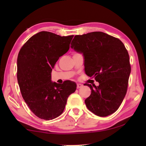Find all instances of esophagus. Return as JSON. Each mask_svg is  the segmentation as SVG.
Returning a JSON list of instances; mask_svg holds the SVG:
<instances>
[{
	"label": "esophagus",
	"mask_w": 146,
	"mask_h": 146,
	"mask_svg": "<svg viewBox=\"0 0 146 146\" xmlns=\"http://www.w3.org/2000/svg\"><path fill=\"white\" fill-rule=\"evenodd\" d=\"M82 84H77V85H76V88H77L78 89L82 88Z\"/></svg>",
	"instance_id": "obj_1"
}]
</instances>
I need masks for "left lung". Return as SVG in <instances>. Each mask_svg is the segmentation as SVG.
Returning a JSON list of instances; mask_svg holds the SVG:
<instances>
[{
	"label": "left lung",
	"mask_w": 146,
	"mask_h": 146,
	"mask_svg": "<svg viewBox=\"0 0 146 146\" xmlns=\"http://www.w3.org/2000/svg\"><path fill=\"white\" fill-rule=\"evenodd\" d=\"M71 48L82 53L86 74L99 85L85 84L91 89L86 107L99 117L115 113L127 92L131 73L129 54L119 39L101 31L76 35Z\"/></svg>",
	"instance_id": "8db88e82"
}]
</instances>
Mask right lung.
Instances as JSON below:
<instances>
[{
    "mask_svg": "<svg viewBox=\"0 0 146 146\" xmlns=\"http://www.w3.org/2000/svg\"><path fill=\"white\" fill-rule=\"evenodd\" d=\"M73 35L61 36L40 31L24 44L17 58V80L22 96L36 117L49 120L64 111L76 85L51 81V71L59 57L70 49Z\"/></svg>",
    "mask_w": 146,
    "mask_h": 146,
    "instance_id": "add662e5",
    "label": "right lung"
}]
</instances>
